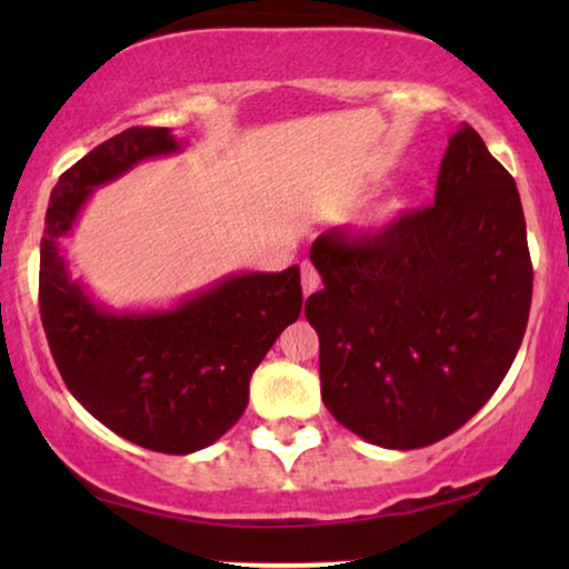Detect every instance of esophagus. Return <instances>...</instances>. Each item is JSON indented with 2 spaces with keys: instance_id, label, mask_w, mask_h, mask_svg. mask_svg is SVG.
I'll use <instances>...</instances> for the list:
<instances>
[{
  "instance_id": "esophagus-1",
  "label": "esophagus",
  "mask_w": 569,
  "mask_h": 569,
  "mask_svg": "<svg viewBox=\"0 0 569 569\" xmlns=\"http://www.w3.org/2000/svg\"><path fill=\"white\" fill-rule=\"evenodd\" d=\"M318 284H321V274H318L313 263H302V292H316Z\"/></svg>"
}]
</instances>
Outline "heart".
Returning a JSON list of instances; mask_svg holds the SVG:
<instances>
[{
	"instance_id": "1",
	"label": "heart",
	"mask_w": 569,
	"mask_h": 569,
	"mask_svg": "<svg viewBox=\"0 0 569 569\" xmlns=\"http://www.w3.org/2000/svg\"><path fill=\"white\" fill-rule=\"evenodd\" d=\"M403 212V201L401 199H391L388 204H383L378 209V214L372 217V224H378V228H383V224L393 222L396 217H399Z\"/></svg>"
}]
</instances>
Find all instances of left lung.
<instances>
[{"label":"left lung","mask_w":569,"mask_h":569,"mask_svg":"<svg viewBox=\"0 0 569 569\" xmlns=\"http://www.w3.org/2000/svg\"><path fill=\"white\" fill-rule=\"evenodd\" d=\"M310 261L323 279L306 300L323 403L362 440L432 446L508 376L533 292L526 217L469 123L448 139L435 204L378 236L323 232Z\"/></svg>","instance_id":"obj_1"}]
</instances>
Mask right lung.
<instances>
[{"mask_svg":"<svg viewBox=\"0 0 569 569\" xmlns=\"http://www.w3.org/2000/svg\"><path fill=\"white\" fill-rule=\"evenodd\" d=\"M170 129H127L74 162L51 191L41 240V321L53 362L98 422L158 453L220 440L248 407V383L302 308L300 269L238 271L170 308L113 310L69 274L84 204L139 162L183 152Z\"/></svg>","mask_w":569,"mask_h":569,"instance_id":"obj_1","label":"right lung"}]
</instances>
